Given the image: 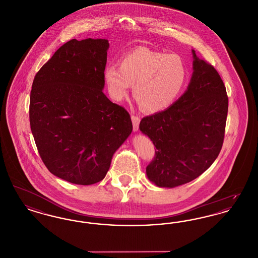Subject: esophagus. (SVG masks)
I'll return each instance as SVG.
<instances>
[{
  "mask_svg": "<svg viewBox=\"0 0 258 258\" xmlns=\"http://www.w3.org/2000/svg\"><path fill=\"white\" fill-rule=\"evenodd\" d=\"M132 121L134 124V131L137 132L139 130V123H140V117L136 115H132Z\"/></svg>",
  "mask_w": 258,
  "mask_h": 258,
  "instance_id": "obj_1",
  "label": "esophagus"
}]
</instances>
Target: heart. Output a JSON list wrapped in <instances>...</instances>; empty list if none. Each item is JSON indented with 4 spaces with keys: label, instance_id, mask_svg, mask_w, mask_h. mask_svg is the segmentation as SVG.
<instances>
[{
    "label": "heart",
    "instance_id": "1",
    "mask_svg": "<svg viewBox=\"0 0 258 258\" xmlns=\"http://www.w3.org/2000/svg\"><path fill=\"white\" fill-rule=\"evenodd\" d=\"M104 79L115 100L126 97L132 85L139 107L157 113L168 108L181 95L186 68L178 55L139 47L128 52L121 64H108Z\"/></svg>",
    "mask_w": 258,
    "mask_h": 258
}]
</instances>
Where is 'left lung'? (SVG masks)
Masks as SVG:
<instances>
[{"instance_id": "1", "label": "left lung", "mask_w": 258, "mask_h": 258, "mask_svg": "<svg viewBox=\"0 0 258 258\" xmlns=\"http://www.w3.org/2000/svg\"><path fill=\"white\" fill-rule=\"evenodd\" d=\"M194 54L187 90L170 107L144 117L140 131L156 153L146 168L150 181L161 187L186 184L206 171L221 152L228 97L217 70Z\"/></svg>"}]
</instances>
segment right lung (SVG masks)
<instances>
[{
  "label": "right lung",
  "mask_w": 258,
  "mask_h": 258,
  "mask_svg": "<svg viewBox=\"0 0 258 258\" xmlns=\"http://www.w3.org/2000/svg\"><path fill=\"white\" fill-rule=\"evenodd\" d=\"M107 39H72L37 72L30 124L52 174L76 184L100 182L133 132L128 112L103 94Z\"/></svg>",
  "instance_id": "add662e5"
}]
</instances>
